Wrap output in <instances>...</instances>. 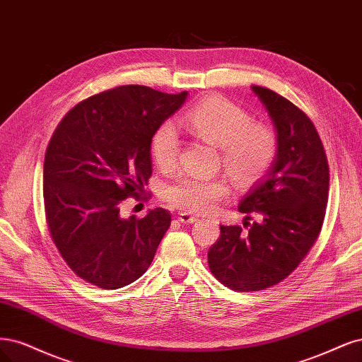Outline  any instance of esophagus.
Masks as SVG:
<instances>
[{"label": "esophagus", "instance_id": "esophagus-1", "mask_svg": "<svg viewBox=\"0 0 362 362\" xmlns=\"http://www.w3.org/2000/svg\"><path fill=\"white\" fill-rule=\"evenodd\" d=\"M179 221L180 223H183V224H192V223H195V221L198 219L195 215H192V214H188V212H182V214H179Z\"/></svg>", "mask_w": 362, "mask_h": 362}]
</instances>
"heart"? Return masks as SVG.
I'll list each match as a JSON object with an SVG mask.
<instances>
[{"label":"heart","mask_w":362,"mask_h":362,"mask_svg":"<svg viewBox=\"0 0 362 362\" xmlns=\"http://www.w3.org/2000/svg\"><path fill=\"white\" fill-rule=\"evenodd\" d=\"M183 127L203 141L219 148L221 162L238 183L260 179L274 164L278 141L269 126L251 123V117L236 103L211 96L195 103L180 119ZM150 153L164 171L176 168L180 141L170 124H162L151 136ZM223 177L180 176L164 189L171 206L192 214H207L228 195Z\"/></svg>","instance_id":"obj_1"}]
</instances>
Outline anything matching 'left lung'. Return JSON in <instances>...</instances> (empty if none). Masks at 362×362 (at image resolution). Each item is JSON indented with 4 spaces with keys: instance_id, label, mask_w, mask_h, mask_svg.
I'll use <instances>...</instances> for the list:
<instances>
[{
    "instance_id": "1",
    "label": "left lung",
    "mask_w": 362,
    "mask_h": 362,
    "mask_svg": "<svg viewBox=\"0 0 362 362\" xmlns=\"http://www.w3.org/2000/svg\"><path fill=\"white\" fill-rule=\"evenodd\" d=\"M276 131L278 151L266 176L239 203V226H219L209 248L212 274L238 291L281 283L317 240L328 203L329 167L313 122L278 93L252 86Z\"/></svg>"
}]
</instances>
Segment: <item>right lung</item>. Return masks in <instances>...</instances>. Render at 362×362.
Here are the masks:
<instances>
[{"label": "right lung", "instance_id": "right-lung-1", "mask_svg": "<svg viewBox=\"0 0 362 362\" xmlns=\"http://www.w3.org/2000/svg\"><path fill=\"white\" fill-rule=\"evenodd\" d=\"M186 96L122 86L79 102L57 126L43 164L46 223L64 262L87 283L124 287L153 260L171 215L156 207L123 218L120 207L144 191L151 136Z\"/></svg>", "mask_w": 362, "mask_h": 362}]
</instances>
